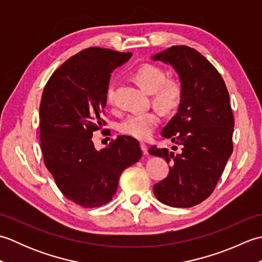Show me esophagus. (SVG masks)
<instances>
[{"label":"esophagus","mask_w":262,"mask_h":262,"mask_svg":"<svg viewBox=\"0 0 262 262\" xmlns=\"http://www.w3.org/2000/svg\"><path fill=\"white\" fill-rule=\"evenodd\" d=\"M141 147H142V151L144 154H147V145L145 143H141Z\"/></svg>","instance_id":"obj_1"}]
</instances>
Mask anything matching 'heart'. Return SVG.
I'll use <instances>...</instances> for the list:
<instances>
[{
  "mask_svg": "<svg viewBox=\"0 0 262 262\" xmlns=\"http://www.w3.org/2000/svg\"><path fill=\"white\" fill-rule=\"evenodd\" d=\"M133 77L144 90L153 94L154 102L162 109L172 110L180 102L182 96L181 83L173 77H166L164 70L159 66L151 63L142 64L133 72ZM105 99L109 104H114V84L107 88ZM160 120L161 114L158 110L133 114L121 120L118 129L125 135L145 140L152 135Z\"/></svg>",
  "mask_w": 262,
  "mask_h": 262,
  "instance_id": "1",
  "label": "heart"
}]
</instances>
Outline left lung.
I'll return each instance as SVG.
<instances>
[{
  "label": "left lung",
  "instance_id": "obj_1",
  "mask_svg": "<svg viewBox=\"0 0 262 262\" xmlns=\"http://www.w3.org/2000/svg\"><path fill=\"white\" fill-rule=\"evenodd\" d=\"M152 59L173 66L182 86L178 113L161 134L179 145L180 152L149 147V154L171 163L168 177L155 183L153 191L165 205L192 207L213 193L233 152L229 91L213 64L191 47L172 46Z\"/></svg>",
  "mask_w": 262,
  "mask_h": 262
}]
</instances>
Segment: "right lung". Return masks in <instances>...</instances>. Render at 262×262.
Listing matches in <instances>:
<instances>
[{"label":"right lung","mask_w":262,"mask_h":262,"mask_svg":"<svg viewBox=\"0 0 262 262\" xmlns=\"http://www.w3.org/2000/svg\"><path fill=\"white\" fill-rule=\"evenodd\" d=\"M130 56L108 48L83 49L43 88L39 107L43 163L64 196L84 208L109 203L121 172L143 155L132 136H118L101 151L92 142L93 132L107 124L102 117L110 73Z\"/></svg>","instance_id":"add662e5"}]
</instances>
